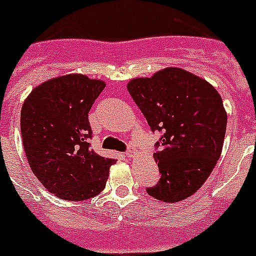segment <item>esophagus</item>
Instances as JSON below:
<instances>
[{
	"instance_id": "34e87169",
	"label": "esophagus",
	"mask_w": 256,
	"mask_h": 256,
	"mask_svg": "<svg viewBox=\"0 0 256 256\" xmlns=\"http://www.w3.org/2000/svg\"><path fill=\"white\" fill-rule=\"evenodd\" d=\"M135 155H136V151H135L134 148H128V151H126V156L128 158H134Z\"/></svg>"
}]
</instances>
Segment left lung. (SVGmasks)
<instances>
[{"instance_id": "1", "label": "left lung", "mask_w": 256, "mask_h": 256, "mask_svg": "<svg viewBox=\"0 0 256 256\" xmlns=\"http://www.w3.org/2000/svg\"><path fill=\"white\" fill-rule=\"evenodd\" d=\"M128 89L151 130L163 134L154 152L162 176L147 193L164 202L186 200L221 155L228 124L221 96L206 80L175 67L132 78Z\"/></svg>"}]
</instances>
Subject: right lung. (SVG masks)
Wrapping results in <instances>:
<instances>
[{"mask_svg": "<svg viewBox=\"0 0 256 256\" xmlns=\"http://www.w3.org/2000/svg\"><path fill=\"white\" fill-rule=\"evenodd\" d=\"M105 88L84 74L51 78L32 89L20 110L27 162L48 192L67 201L97 196L116 159L90 148L88 113Z\"/></svg>", "mask_w": 256, "mask_h": 256, "instance_id": "1", "label": "right lung"}]
</instances>
